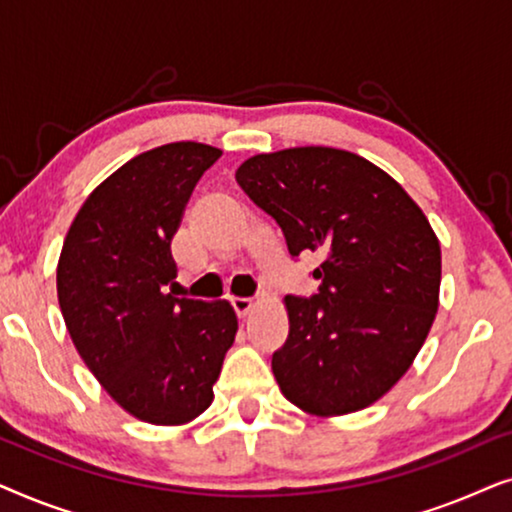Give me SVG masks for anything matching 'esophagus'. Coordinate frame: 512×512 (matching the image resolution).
Here are the masks:
<instances>
[{"label":"esophagus","instance_id":"obj_1","mask_svg":"<svg viewBox=\"0 0 512 512\" xmlns=\"http://www.w3.org/2000/svg\"><path fill=\"white\" fill-rule=\"evenodd\" d=\"M230 305H233V310L240 319L247 317V314L256 307V303H251V300H244V298H233L230 300Z\"/></svg>","mask_w":512,"mask_h":512}]
</instances>
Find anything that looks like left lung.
<instances>
[{"mask_svg": "<svg viewBox=\"0 0 512 512\" xmlns=\"http://www.w3.org/2000/svg\"><path fill=\"white\" fill-rule=\"evenodd\" d=\"M235 179L293 258L321 261L319 293L284 298L279 389L317 417L368 408L408 373L436 319L440 242L429 219L387 172L331 146L258 153Z\"/></svg>", "mask_w": 512, "mask_h": 512, "instance_id": "left-lung-1", "label": "left lung"}]
</instances>
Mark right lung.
Instances as JSON below:
<instances>
[{
	"label": "right lung",
	"mask_w": 512,
	"mask_h": 512,
	"mask_svg": "<svg viewBox=\"0 0 512 512\" xmlns=\"http://www.w3.org/2000/svg\"><path fill=\"white\" fill-rule=\"evenodd\" d=\"M209 144L172 142L139 153L102 181L67 230L58 300L76 352L132 417L179 426L214 401L237 317L226 300L174 298L172 237Z\"/></svg>",
	"instance_id": "add662e5"
}]
</instances>
